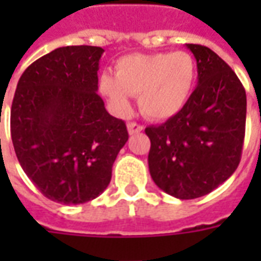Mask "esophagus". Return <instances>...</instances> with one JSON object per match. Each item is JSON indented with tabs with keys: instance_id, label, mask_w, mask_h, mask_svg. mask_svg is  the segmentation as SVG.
<instances>
[{
	"instance_id": "1",
	"label": "esophagus",
	"mask_w": 261,
	"mask_h": 261,
	"mask_svg": "<svg viewBox=\"0 0 261 261\" xmlns=\"http://www.w3.org/2000/svg\"><path fill=\"white\" fill-rule=\"evenodd\" d=\"M127 130H128V134L133 136V134H137V133H141L144 130V127L141 124H137V123H128L127 124Z\"/></svg>"
}]
</instances>
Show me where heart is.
<instances>
[{
    "mask_svg": "<svg viewBox=\"0 0 261 261\" xmlns=\"http://www.w3.org/2000/svg\"><path fill=\"white\" fill-rule=\"evenodd\" d=\"M196 76V60L186 51L131 54L116 63V75H100L99 91L120 116L130 113L133 95L149 119L168 120L186 106Z\"/></svg>",
    "mask_w": 261,
    "mask_h": 261,
    "instance_id": "b5f03b06",
    "label": "heart"
}]
</instances>
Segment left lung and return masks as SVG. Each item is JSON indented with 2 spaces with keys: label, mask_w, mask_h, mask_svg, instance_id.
Masks as SVG:
<instances>
[{
  "label": "left lung",
  "mask_w": 261,
  "mask_h": 261,
  "mask_svg": "<svg viewBox=\"0 0 261 261\" xmlns=\"http://www.w3.org/2000/svg\"><path fill=\"white\" fill-rule=\"evenodd\" d=\"M186 47L197 61L196 89L176 116L145 128L151 177L180 200L205 196L229 179L241 161L246 124V92L235 72L211 48Z\"/></svg>",
  "instance_id": "8db88e82"
}]
</instances>
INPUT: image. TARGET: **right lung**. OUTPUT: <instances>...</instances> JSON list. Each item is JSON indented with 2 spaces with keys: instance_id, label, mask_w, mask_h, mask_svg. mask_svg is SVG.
<instances>
[{
  "instance_id": "add662e5",
  "label": "right lung",
  "mask_w": 261,
  "mask_h": 261,
  "mask_svg": "<svg viewBox=\"0 0 261 261\" xmlns=\"http://www.w3.org/2000/svg\"><path fill=\"white\" fill-rule=\"evenodd\" d=\"M102 47L67 46L25 69L11 109V137L22 169L53 201L100 196L128 140L123 120L97 95Z\"/></svg>"
}]
</instances>
